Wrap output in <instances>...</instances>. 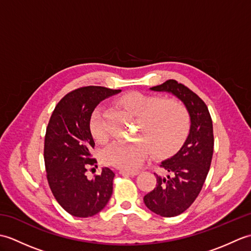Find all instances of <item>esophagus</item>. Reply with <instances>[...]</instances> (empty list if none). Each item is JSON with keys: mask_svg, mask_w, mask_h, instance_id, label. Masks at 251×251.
Here are the masks:
<instances>
[{"mask_svg": "<svg viewBox=\"0 0 251 251\" xmlns=\"http://www.w3.org/2000/svg\"><path fill=\"white\" fill-rule=\"evenodd\" d=\"M120 174L122 176H136L139 174L138 170H125V169H121L120 170Z\"/></svg>", "mask_w": 251, "mask_h": 251, "instance_id": "1", "label": "esophagus"}]
</instances>
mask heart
<instances>
[{"label": "heart", "mask_w": 251, "mask_h": 251, "mask_svg": "<svg viewBox=\"0 0 251 251\" xmlns=\"http://www.w3.org/2000/svg\"><path fill=\"white\" fill-rule=\"evenodd\" d=\"M119 102L137 116L136 136L139 140L115 141L102 152L103 161L122 169H135L150 149L155 156H163L182 145L190 130V115L185 105L174 98L139 92L125 94ZM94 139L103 143L109 132L103 122L102 108L95 109L89 121Z\"/></svg>", "instance_id": "obj_1"}]
</instances>
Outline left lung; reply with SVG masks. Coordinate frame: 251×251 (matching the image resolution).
<instances>
[{"instance_id":"left-lung-1","label":"left lung","mask_w":251,"mask_h":251,"mask_svg":"<svg viewBox=\"0 0 251 251\" xmlns=\"http://www.w3.org/2000/svg\"><path fill=\"white\" fill-rule=\"evenodd\" d=\"M167 92L184 103L191 120L189 136L180 150L161 163L167 173L156 176V186L143 197L146 206L162 217L182 214L199 196L209 172L214 153V129L206 103L190 88L175 79L150 88Z\"/></svg>"}]
</instances>
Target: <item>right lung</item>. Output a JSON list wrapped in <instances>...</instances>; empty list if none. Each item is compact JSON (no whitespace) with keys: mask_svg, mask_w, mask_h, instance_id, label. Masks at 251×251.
<instances>
[{"mask_svg":"<svg viewBox=\"0 0 251 251\" xmlns=\"http://www.w3.org/2000/svg\"><path fill=\"white\" fill-rule=\"evenodd\" d=\"M121 89L101 86L81 87L63 97L52 112L46 128L44 162L50 188L59 205L69 214L88 218L108 204L113 192L115 174L108 167L88 179L87 165L95 141L89 121L100 101L119 94Z\"/></svg>","mask_w":251,"mask_h":251,"instance_id":"obj_1","label":"right lung"}]
</instances>
